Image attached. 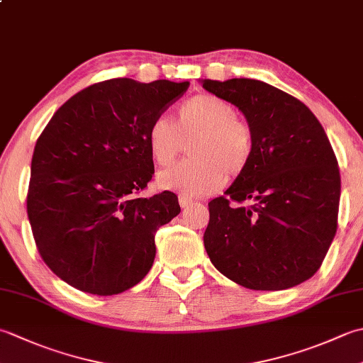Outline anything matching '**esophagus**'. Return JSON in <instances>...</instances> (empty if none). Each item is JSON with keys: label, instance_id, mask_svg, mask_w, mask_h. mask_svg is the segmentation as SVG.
<instances>
[{"label": "esophagus", "instance_id": "1", "mask_svg": "<svg viewBox=\"0 0 363 363\" xmlns=\"http://www.w3.org/2000/svg\"><path fill=\"white\" fill-rule=\"evenodd\" d=\"M179 204H181L182 209H187V207L194 204V201H191V199H189V198H186V196H179Z\"/></svg>", "mask_w": 363, "mask_h": 363}]
</instances>
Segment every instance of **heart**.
<instances>
[{
	"label": "heart",
	"instance_id": "heart-1",
	"mask_svg": "<svg viewBox=\"0 0 363 363\" xmlns=\"http://www.w3.org/2000/svg\"><path fill=\"white\" fill-rule=\"evenodd\" d=\"M189 146L191 159L165 169L157 176L162 189L186 196L212 194L248 168L254 154L252 129L238 118L233 103L218 95L203 94L182 103L176 111V121L157 115L148 130L151 157L159 167H168Z\"/></svg>",
	"mask_w": 363,
	"mask_h": 363
}]
</instances>
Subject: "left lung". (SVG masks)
I'll use <instances>...</instances> for the list:
<instances>
[{
    "label": "left lung",
    "mask_w": 363,
    "mask_h": 363,
    "mask_svg": "<svg viewBox=\"0 0 363 363\" xmlns=\"http://www.w3.org/2000/svg\"><path fill=\"white\" fill-rule=\"evenodd\" d=\"M203 87L235 104L254 135L248 168L209 203L211 262L251 290L311 279L334 240L340 203V172L325 129L304 103L267 82L204 79Z\"/></svg>",
    "instance_id": "left-lung-1"
}]
</instances>
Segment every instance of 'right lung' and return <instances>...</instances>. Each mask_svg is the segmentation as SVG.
<instances>
[{"label": "right lung", "instance_id": "add662e5", "mask_svg": "<svg viewBox=\"0 0 363 363\" xmlns=\"http://www.w3.org/2000/svg\"><path fill=\"white\" fill-rule=\"evenodd\" d=\"M189 86L96 82L60 106L37 138L28 217L40 257L72 287L111 296L148 274L157 229L181 207L168 190L138 198L154 173L146 130Z\"/></svg>", "mask_w": 363, "mask_h": 363}]
</instances>
